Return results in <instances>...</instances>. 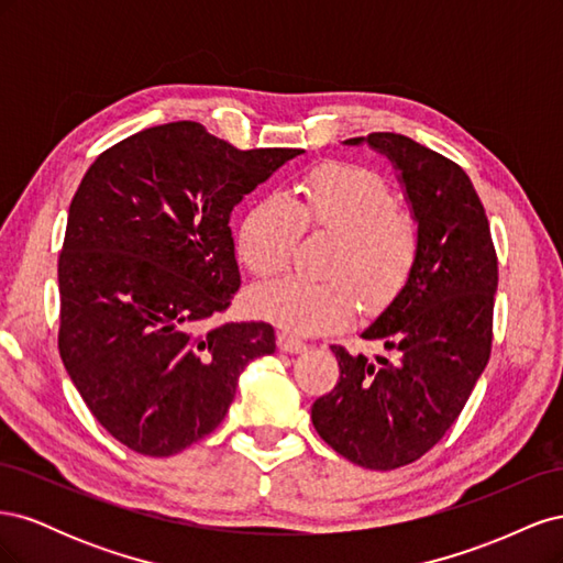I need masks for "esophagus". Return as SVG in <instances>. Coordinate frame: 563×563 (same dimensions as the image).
<instances>
[{
	"mask_svg": "<svg viewBox=\"0 0 563 563\" xmlns=\"http://www.w3.org/2000/svg\"><path fill=\"white\" fill-rule=\"evenodd\" d=\"M277 345H279L282 352H288V354H300V352L308 350V345H305L300 338H296L291 333H279L277 335Z\"/></svg>",
	"mask_w": 563,
	"mask_h": 563,
	"instance_id": "esophagus-1",
	"label": "esophagus"
}]
</instances>
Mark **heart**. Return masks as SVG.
I'll return each mask as SVG.
<instances>
[{
	"mask_svg": "<svg viewBox=\"0 0 563 563\" xmlns=\"http://www.w3.org/2000/svg\"><path fill=\"white\" fill-rule=\"evenodd\" d=\"M397 195L378 176L352 164H323L296 190L267 195L246 211L236 251L255 277H275L288 267L302 232L331 234L323 261L327 279L284 277L251 294L253 312L298 333H327L345 327L356 310L378 312L411 279L420 232L399 211Z\"/></svg>",
	"mask_w": 563,
	"mask_h": 563,
	"instance_id": "heart-1",
	"label": "heart"
}]
</instances>
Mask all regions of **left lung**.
Returning <instances> with one entry per match:
<instances>
[{"instance_id": "1", "label": "left lung", "mask_w": 563, "mask_h": 563, "mask_svg": "<svg viewBox=\"0 0 563 563\" xmlns=\"http://www.w3.org/2000/svg\"><path fill=\"white\" fill-rule=\"evenodd\" d=\"M362 143L397 168L420 253L401 294L362 333L385 354L331 347L340 380L312 404V424L350 463L397 470L451 430L488 364L498 258L484 203L455 162L401 133L345 141Z\"/></svg>"}]
</instances>
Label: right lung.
<instances>
[{"mask_svg":"<svg viewBox=\"0 0 563 563\" xmlns=\"http://www.w3.org/2000/svg\"><path fill=\"white\" fill-rule=\"evenodd\" d=\"M302 152L236 150L172 122L112 145L81 178L58 258V350L131 451L166 457L211 434L246 364L275 352L265 321L201 329L242 282L232 209Z\"/></svg>","mask_w":563,"mask_h":563,"instance_id":"1","label":"right lung"}]
</instances>
